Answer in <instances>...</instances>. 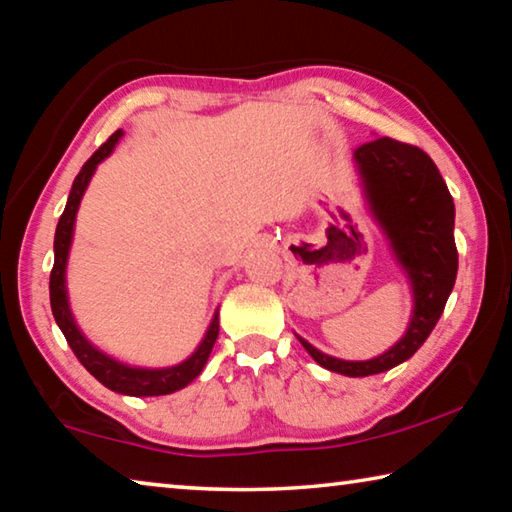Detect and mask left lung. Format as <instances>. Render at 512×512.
Returning <instances> with one entry per match:
<instances>
[{"label":"left lung","mask_w":512,"mask_h":512,"mask_svg":"<svg viewBox=\"0 0 512 512\" xmlns=\"http://www.w3.org/2000/svg\"><path fill=\"white\" fill-rule=\"evenodd\" d=\"M354 164L372 219L411 282L409 327L393 348L368 361L336 359L300 336L298 341L318 366L345 377H368L400 366L429 339L454 289L458 253L452 194L427 153L391 137H377L354 151Z\"/></svg>","instance_id":"left-lung-1"}]
</instances>
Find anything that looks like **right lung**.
<instances>
[{"label": "right lung", "mask_w": 512, "mask_h": 512, "mask_svg": "<svg viewBox=\"0 0 512 512\" xmlns=\"http://www.w3.org/2000/svg\"><path fill=\"white\" fill-rule=\"evenodd\" d=\"M121 135H124V131L112 133L108 137V142L101 144L99 151H94L92 158L83 164L79 176L74 178L65 212L60 214V221L56 225L54 268H51V277H49L51 311H54V318L60 327V332L65 334V339L69 343V348H72V352L76 354V359L83 363V368L88 370L94 379L101 381V384L110 388V391L121 393V395H133V397L169 395V393L180 391V388H185L187 384H192V381L203 372L216 343V336H219V309L214 311L212 323L207 327L203 341L198 343V348L192 352V357H187L185 361H180L176 366H169V368H140V366H128V363L117 361L115 357L101 352L97 345H92L88 339H85L79 325H76L72 309H69V300H67L65 271H67L69 248H72L76 212H79L81 198L90 185L94 171H97L99 164L106 160L112 151H115Z\"/></svg>", "instance_id": "add662e5"}]
</instances>
